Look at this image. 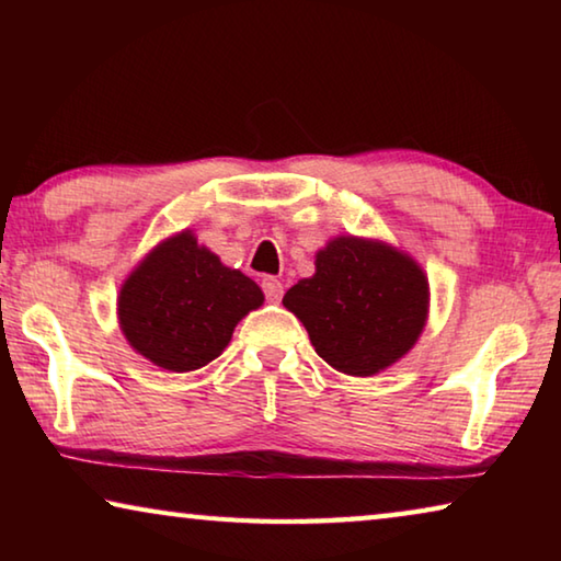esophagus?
I'll list each match as a JSON object with an SVG mask.
<instances>
[{
    "label": "esophagus",
    "instance_id": "esophagus-1",
    "mask_svg": "<svg viewBox=\"0 0 561 561\" xmlns=\"http://www.w3.org/2000/svg\"><path fill=\"white\" fill-rule=\"evenodd\" d=\"M262 289H264V297H267V301H272V304H277L282 299V294H284L282 282L274 279V277H264Z\"/></svg>",
    "mask_w": 561,
    "mask_h": 561
}]
</instances>
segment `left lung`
Masks as SVG:
<instances>
[{
	"mask_svg": "<svg viewBox=\"0 0 561 561\" xmlns=\"http://www.w3.org/2000/svg\"><path fill=\"white\" fill-rule=\"evenodd\" d=\"M428 277L413 257L351 234L319 250L314 277L282 299L317 354L348 376H374L405 356L428 319Z\"/></svg>",
	"mask_w": 561,
	"mask_h": 561,
	"instance_id": "left-lung-1",
	"label": "left lung"
}]
</instances>
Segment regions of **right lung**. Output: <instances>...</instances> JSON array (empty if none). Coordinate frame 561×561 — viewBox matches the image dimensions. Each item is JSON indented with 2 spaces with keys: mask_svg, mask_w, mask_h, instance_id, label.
I'll list each match as a JSON object with an SVG mask.
<instances>
[{
  "mask_svg": "<svg viewBox=\"0 0 561 561\" xmlns=\"http://www.w3.org/2000/svg\"><path fill=\"white\" fill-rule=\"evenodd\" d=\"M262 301L257 284L185 230L150 250L123 282L118 324L140 356L185 374L220 356L240 319Z\"/></svg>",
  "mask_w": 561,
  "mask_h": 561,
  "instance_id": "1",
  "label": "right lung"
}]
</instances>
